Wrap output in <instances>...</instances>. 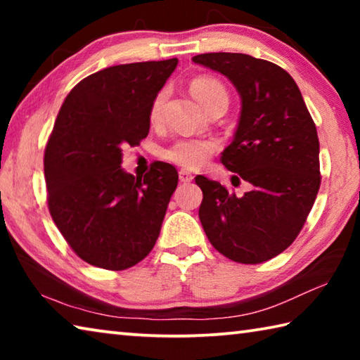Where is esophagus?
<instances>
[{
  "label": "esophagus",
  "instance_id": "esophagus-1",
  "mask_svg": "<svg viewBox=\"0 0 360 360\" xmlns=\"http://www.w3.org/2000/svg\"><path fill=\"white\" fill-rule=\"evenodd\" d=\"M179 181L181 182H186V184H187V182H192L193 181V176L188 173V172H186V169H181V172H179Z\"/></svg>",
  "mask_w": 360,
  "mask_h": 360
}]
</instances>
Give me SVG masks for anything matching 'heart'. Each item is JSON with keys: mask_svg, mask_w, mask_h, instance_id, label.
<instances>
[{"mask_svg": "<svg viewBox=\"0 0 360 360\" xmlns=\"http://www.w3.org/2000/svg\"><path fill=\"white\" fill-rule=\"evenodd\" d=\"M191 90L195 98L203 108L217 95H227L221 84L211 77H198L191 84ZM167 92L158 94L152 101L149 109V120L152 125H158L162 122L163 106H165ZM219 149V143L211 138H181L173 144L162 150V157L165 160L174 163L186 169L202 168L211 155Z\"/></svg>", "mask_w": 360, "mask_h": 360, "instance_id": "b5f03b06", "label": "heart"}]
</instances>
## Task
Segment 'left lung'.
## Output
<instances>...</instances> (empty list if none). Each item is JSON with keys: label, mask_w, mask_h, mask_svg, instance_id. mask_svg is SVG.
<instances>
[{"label": "left lung", "mask_w": 360, "mask_h": 360, "mask_svg": "<svg viewBox=\"0 0 360 360\" xmlns=\"http://www.w3.org/2000/svg\"><path fill=\"white\" fill-rule=\"evenodd\" d=\"M193 63L235 85L241 112L224 167L251 184L243 197L198 174L200 221L219 252L240 264H262L300 233L321 186L319 139L300 89L288 71L246 53L212 52Z\"/></svg>", "instance_id": "left-lung-1"}]
</instances>
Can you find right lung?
<instances>
[{
	"instance_id": "obj_1",
	"label": "right lung",
	"mask_w": 360,
	"mask_h": 360,
	"mask_svg": "<svg viewBox=\"0 0 360 360\" xmlns=\"http://www.w3.org/2000/svg\"><path fill=\"white\" fill-rule=\"evenodd\" d=\"M178 58L109 66L82 79L60 108L44 154L53 222L84 262L125 270L160 235L178 172L155 162L144 178L120 167L122 149L150 129L149 109Z\"/></svg>"
}]
</instances>
